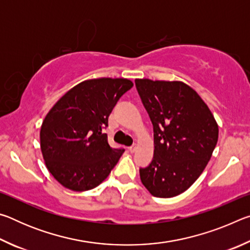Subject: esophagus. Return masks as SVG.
I'll return each mask as SVG.
<instances>
[{"instance_id": "1", "label": "esophagus", "mask_w": 250, "mask_h": 250, "mask_svg": "<svg viewBox=\"0 0 250 250\" xmlns=\"http://www.w3.org/2000/svg\"><path fill=\"white\" fill-rule=\"evenodd\" d=\"M137 150V145H133V146H131L130 147H129V151L131 152V153H133V152Z\"/></svg>"}]
</instances>
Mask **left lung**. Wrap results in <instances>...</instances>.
Instances as JSON below:
<instances>
[{
	"mask_svg": "<svg viewBox=\"0 0 250 250\" xmlns=\"http://www.w3.org/2000/svg\"><path fill=\"white\" fill-rule=\"evenodd\" d=\"M153 125L154 153L140 179L155 197L185 192L204 171L218 140V125L197 92L182 82L135 79Z\"/></svg>",
	"mask_w": 250,
	"mask_h": 250,
	"instance_id": "8db88e82",
	"label": "left lung"
}]
</instances>
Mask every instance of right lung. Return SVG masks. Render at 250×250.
Listing matches in <instances>:
<instances>
[{
    "instance_id": "obj_1",
    "label": "right lung",
    "mask_w": 250,
    "mask_h": 250,
    "mask_svg": "<svg viewBox=\"0 0 250 250\" xmlns=\"http://www.w3.org/2000/svg\"><path fill=\"white\" fill-rule=\"evenodd\" d=\"M132 86L125 78L84 80L49 110L41 128V150L50 174L66 188H94L118 163L125 149H112L103 130Z\"/></svg>"
}]
</instances>
